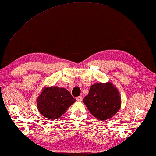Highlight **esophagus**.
Returning <instances> with one entry per match:
<instances>
[{"mask_svg":"<svg viewBox=\"0 0 156 156\" xmlns=\"http://www.w3.org/2000/svg\"><path fill=\"white\" fill-rule=\"evenodd\" d=\"M76 99H77V101H82L83 98H82L81 96H79V97H77V98H76Z\"/></svg>","mask_w":156,"mask_h":156,"instance_id":"34e87169","label":"esophagus"}]
</instances>
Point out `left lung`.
Instances as JSON below:
<instances>
[{
  "instance_id": "1",
  "label": "left lung",
  "mask_w": 156,
  "mask_h": 156,
  "mask_svg": "<svg viewBox=\"0 0 156 156\" xmlns=\"http://www.w3.org/2000/svg\"><path fill=\"white\" fill-rule=\"evenodd\" d=\"M121 102L119 92L111 82L93 84L83 99L90 113L101 121L115 115L120 109Z\"/></svg>"
}]
</instances>
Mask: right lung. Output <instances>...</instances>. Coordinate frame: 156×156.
<instances>
[{
  "label": "right lung",
  "mask_w": 156,
  "mask_h": 156,
  "mask_svg": "<svg viewBox=\"0 0 156 156\" xmlns=\"http://www.w3.org/2000/svg\"><path fill=\"white\" fill-rule=\"evenodd\" d=\"M75 101V99L66 89L53 86L43 89L37 99V105L44 117L56 119L66 112Z\"/></svg>",
  "instance_id": "obj_1"
}]
</instances>
